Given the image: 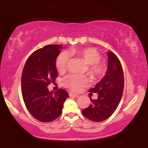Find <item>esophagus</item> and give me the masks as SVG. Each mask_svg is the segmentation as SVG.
<instances>
[{
	"mask_svg": "<svg viewBox=\"0 0 148 148\" xmlns=\"http://www.w3.org/2000/svg\"><path fill=\"white\" fill-rule=\"evenodd\" d=\"M69 96L70 97H78L79 95H76V94H74V93H72V92H70Z\"/></svg>",
	"mask_w": 148,
	"mask_h": 148,
	"instance_id": "1",
	"label": "esophagus"
}]
</instances>
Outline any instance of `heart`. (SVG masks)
<instances>
[{"label": "heart", "instance_id": "heart-1", "mask_svg": "<svg viewBox=\"0 0 148 148\" xmlns=\"http://www.w3.org/2000/svg\"><path fill=\"white\" fill-rule=\"evenodd\" d=\"M71 56H74L81 59L88 65L87 72L92 78L97 79L104 76L106 72V66L99 61L101 56L96 49L91 47L79 49L73 48L69 51ZM70 60V56L66 51H62L57 56L56 61V66L57 71L62 74L66 71ZM87 79L86 76L77 74H69L62 79V84L71 91H79L82 87L86 86Z\"/></svg>", "mask_w": 148, "mask_h": 148}]
</instances>
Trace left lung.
Here are the masks:
<instances>
[{
    "label": "left lung",
    "mask_w": 148,
    "mask_h": 148,
    "mask_svg": "<svg viewBox=\"0 0 148 148\" xmlns=\"http://www.w3.org/2000/svg\"><path fill=\"white\" fill-rule=\"evenodd\" d=\"M106 74L89 92L98 93V99L91 101L89 106L82 110V114L91 121L100 122L113 114L119 103L124 87V76L119 59L108 51Z\"/></svg>",
    "instance_id": "8db88e82"
}]
</instances>
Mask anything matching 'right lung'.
<instances>
[{
  "label": "right lung",
  "mask_w": 148,
  "mask_h": 148,
  "mask_svg": "<svg viewBox=\"0 0 148 148\" xmlns=\"http://www.w3.org/2000/svg\"><path fill=\"white\" fill-rule=\"evenodd\" d=\"M62 46L47 45L33 52L25 64L21 76L22 96L28 111L35 119L50 122L62 113L69 94L64 89L56 92L47 88L58 76L56 61Z\"/></svg>",
  "instance_id": "1"
}]
</instances>
